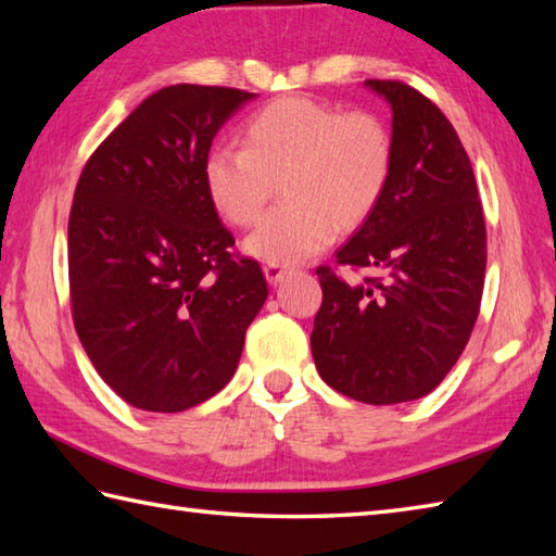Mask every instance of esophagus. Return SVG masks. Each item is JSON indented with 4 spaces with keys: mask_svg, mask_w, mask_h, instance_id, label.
Masks as SVG:
<instances>
[{
    "mask_svg": "<svg viewBox=\"0 0 556 556\" xmlns=\"http://www.w3.org/2000/svg\"><path fill=\"white\" fill-rule=\"evenodd\" d=\"M263 271H265V277H267L269 285L277 287L279 281L289 275V267H285V265H265Z\"/></svg>",
    "mask_w": 556,
    "mask_h": 556,
    "instance_id": "obj_1",
    "label": "esophagus"
}]
</instances>
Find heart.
Returning a JSON list of instances; mask_svg holds the SVG:
<instances>
[{"label":"heart","instance_id":"1","mask_svg":"<svg viewBox=\"0 0 556 556\" xmlns=\"http://www.w3.org/2000/svg\"><path fill=\"white\" fill-rule=\"evenodd\" d=\"M243 148L212 150L203 164L210 205L231 227L253 224L279 186L285 207L257 224L243 251L296 265L353 231L382 203L394 169L392 131L380 116L287 98L253 114Z\"/></svg>","mask_w":556,"mask_h":556}]
</instances>
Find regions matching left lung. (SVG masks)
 <instances>
[{
  "label": "left lung",
  "mask_w": 556,
  "mask_h": 556,
  "mask_svg": "<svg viewBox=\"0 0 556 556\" xmlns=\"http://www.w3.org/2000/svg\"><path fill=\"white\" fill-rule=\"evenodd\" d=\"M392 108L394 169L382 203L337 251L382 271L346 285L317 267L311 349L339 394L372 406L416 401L464 353L485 281V217L473 167L440 108L399 80H365Z\"/></svg>",
  "instance_id": "1"
}]
</instances>
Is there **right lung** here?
Returning a JSON list of instances; mask_svg holds the SVG:
<instances>
[{
    "label": "right lung",
    "mask_w": 556,
    "mask_h": 556,
    "mask_svg": "<svg viewBox=\"0 0 556 556\" xmlns=\"http://www.w3.org/2000/svg\"><path fill=\"white\" fill-rule=\"evenodd\" d=\"M255 92L179 86L152 92L92 152L68 217L71 311L83 349L126 404L179 413L239 365L267 299L263 269L233 257L210 205L212 140Z\"/></svg>",
    "instance_id": "1"
}]
</instances>
